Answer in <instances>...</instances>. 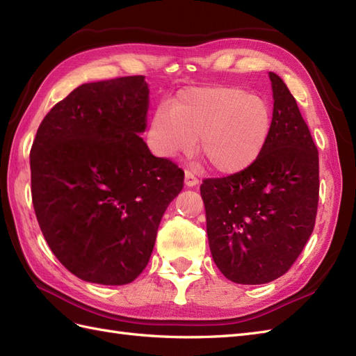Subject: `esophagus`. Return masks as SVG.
I'll return each mask as SVG.
<instances>
[{"instance_id": "obj_1", "label": "esophagus", "mask_w": 356, "mask_h": 356, "mask_svg": "<svg viewBox=\"0 0 356 356\" xmlns=\"http://www.w3.org/2000/svg\"><path fill=\"white\" fill-rule=\"evenodd\" d=\"M185 185L186 186H190V188H193V186H195V185H199V179L194 176V174L191 172V171H185Z\"/></svg>"}]
</instances>
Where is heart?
I'll use <instances>...</instances> for the list:
<instances>
[{"label": "heart", "instance_id": "1", "mask_svg": "<svg viewBox=\"0 0 356 356\" xmlns=\"http://www.w3.org/2000/svg\"><path fill=\"white\" fill-rule=\"evenodd\" d=\"M272 131V108L264 97L236 86L186 87L171 107L157 105L147 140L162 159L199 149L222 174L249 168L263 153Z\"/></svg>", "mask_w": 356, "mask_h": 356}]
</instances>
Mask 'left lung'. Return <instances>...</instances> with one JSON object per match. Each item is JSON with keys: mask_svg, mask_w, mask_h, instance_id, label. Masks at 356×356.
<instances>
[{"mask_svg": "<svg viewBox=\"0 0 356 356\" xmlns=\"http://www.w3.org/2000/svg\"><path fill=\"white\" fill-rule=\"evenodd\" d=\"M272 131L249 168L200 186L214 263L234 283L263 284L286 274L314 231L318 151L283 79L269 72Z\"/></svg>", "mask_w": 356, "mask_h": 356, "instance_id": "left-lung-1", "label": "left lung"}]
</instances>
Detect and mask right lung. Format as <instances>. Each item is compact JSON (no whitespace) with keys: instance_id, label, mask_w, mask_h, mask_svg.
I'll use <instances>...</instances> for the list:
<instances>
[{"instance_id":"1","label":"right lung","mask_w":356,"mask_h":356,"mask_svg":"<svg viewBox=\"0 0 356 356\" xmlns=\"http://www.w3.org/2000/svg\"><path fill=\"white\" fill-rule=\"evenodd\" d=\"M145 76L90 82L58 102L30 149L32 202L51 252L88 283L120 286L145 269L184 171L151 154Z\"/></svg>"}]
</instances>
